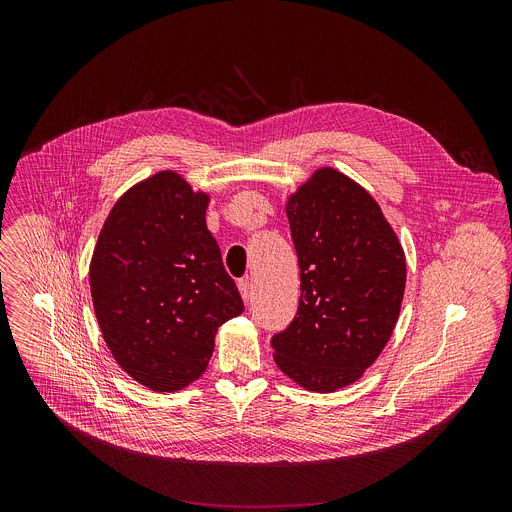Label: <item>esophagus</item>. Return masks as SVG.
Here are the masks:
<instances>
[{
	"label": "esophagus",
	"mask_w": 512,
	"mask_h": 512,
	"mask_svg": "<svg viewBox=\"0 0 512 512\" xmlns=\"http://www.w3.org/2000/svg\"><path fill=\"white\" fill-rule=\"evenodd\" d=\"M237 285H239V294H241L243 302H245V304H249V302H251V294H253L251 281H249V279H241Z\"/></svg>",
	"instance_id": "esophagus-1"
}]
</instances>
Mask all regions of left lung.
I'll return each mask as SVG.
<instances>
[{
	"instance_id": "left-lung-1",
	"label": "left lung",
	"mask_w": 512,
	"mask_h": 512,
	"mask_svg": "<svg viewBox=\"0 0 512 512\" xmlns=\"http://www.w3.org/2000/svg\"><path fill=\"white\" fill-rule=\"evenodd\" d=\"M285 214L302 296L271 340L277 369L314 393L356 383L387 346L405 294V251L377 200L322 166L291 192Z\"/></svg>"
}]
</instances>
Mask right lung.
<instances>
[{
  "mask_svg": "<svg viewBox=\"0 0 512 512\" xmlns=\"http://www.w3.org/2000/svg\"><path fill=\"white\" fill-rule=\"evenodd\" d=\"M210 192L160 170L125 190L89 265L103 340L119 367L156 393H176L208 367L218 326L243 312L206 229Z\"/></svg>",
  "mask_w": 512,
  "mask_h": 512,
  "instance_id": "1",
  "label": "right lung"
}]
</instances>
